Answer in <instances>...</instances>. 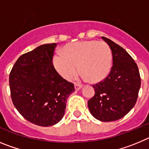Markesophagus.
Here are the masks:
<instances>
[{"label":"esophagus","instance_id":"34e87169","mask_svg":"<svg viewBox=\"0 0 149 149\" xmlns=\"http://www.w3.org/2000/svg\"><path fill=\"white\" fill-rule=\"evenodd\" d=\"M82 88V86L80 85V84H74V89H75L76 91H78Z\"/></svg>","mask_w":149,"mask_h":149}]
</instances>
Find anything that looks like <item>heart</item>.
Masks as SVG:
<instances>
[{
    "instance_id": "1",
    "label": "heart",
    "mask_w": 149,
    "mask_h": 149,
    "mask_svg": "<svg viewBox=\"0 0 149 149\" xmlns=\"http://www.w3.org/2000/svg\"><path fill=\"white\" fill-rule=\"evenodd\" d=\"M113 63L108 44L97 40L78 41L68 44L63 51L55 52L52 63L55 70L64 79L69 80L78 71L81 77L93 82L102 81L110 73Z\"/></svg>"
}]
</instances>
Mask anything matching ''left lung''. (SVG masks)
<instances>
[{
    "label": "left lung",
    "mask_w": 149,
    "mask_h": 149,
    "mask_svg": "<svg viewBox=\"0 0 149 149\" xmlns=\"http://www.w3.org/2000/svg\"><path fill=\"white\" fill-rule=\"evenodd\" d=\"M113 54V66L108 76L93 85L95 95L88 101L91 114L101 122L118 120L135 105L141 85L139 69L131 55L106 37Z\"/></svg>",
    "instance_id": "obj_1"
}]
</instances>
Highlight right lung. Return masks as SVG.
Segmentation results:
<instances>
[{
  "mask_svg": "<svg viewBox=\"0 0 149 149\" xmlns=\"http://www.w3.org/2000/svg\"><path fill=\"white\" fill-rule=\"evenodd\" d=\"M56 43L22 54L10 74L12 101L21 115L36 125L48 127L63 119L74 84L63 79L52 63Z\"/></svg>",
  "mask_w": 149,
  "mask_h": 149,
  "instance_id": "right-lung-1",
  "label": "right lung"
}]
</instances>
